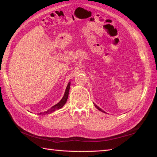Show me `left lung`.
Here are the masks:
<instances>
[{"mask_svg":"<svg viewBox=\"0 0 157 157\" xmlns=\"http://www.w3.org/2000/svg\"><path fill=\"white\" fill-rule=\"evenodd\" d=\"M95 107H96V108L98 109V110H100V111H102V112H105V111H103V110L102 109H100V108L99 107H98V106H97V105H95Z\"/></svg>","mask_w":157,"mask_h":157,"instance_id":"obj_1","label":"left lung"}]
</instances>
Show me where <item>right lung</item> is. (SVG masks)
<instances>
[{"label":"right lung","mask_w":157,"mask_h":157,"mask_svg":"<svg viewBox=\"0 0 157 157\" xmlns=\"http://www.w3.org/2000/svg\"><path fill=\"white\" fill-rule=\"evenodd\" d=\"M70 86H71V82H69L68 85H67V86H66V91H65V93H64V95H63V97L62 98V99L57 103V104H56L54 106H52V107L50 108V109H48L46 111H45V112L40 113V114H42V115H45V114H48V113L53 112V111H56L57 109H59L62 108L63 106L66 104V101H67L68 97L69 89H70Z\"/></svg>","instance_id":"1"}]
</instances>
